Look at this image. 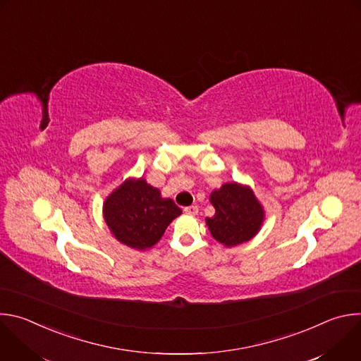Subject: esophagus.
Here are the masks:
<instances>
[{"mask_svg": "<svg viewBox=\"0 0 361 361\" xmlns=\"http://www.w3.org/2000/svg\"><path fill=\"white\" fill-rule=\"evenodd\" d=\"M184 213L191 214V216H195V214L198 213V207H197V205H188V207L184 209Z\"/></svg>", "mask_w": 361, "mask_h": 361, "instance_id": "34e87169", "label": "esophagus"}]
</instances>
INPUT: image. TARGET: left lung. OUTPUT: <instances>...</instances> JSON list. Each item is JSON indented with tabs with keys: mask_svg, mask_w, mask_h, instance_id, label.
<instances>
[{
	"mask_svg": "<svg viewBox=\"0 0 361 361\" xmlns=\"http://www.w3.org/2000/svg\"><path fill=\"white\" fill-rule=\"evenodd\" d=\"M216 214L205 219L212 235L226 247L250 241L260 231L264 209L252 190L238 183H226L210 195Z\"/></svg>",
	"mask_w": 361,
	"mask_h": 361,
	"instance_id": "1",
	"label": "left lung"
}]
</instances>
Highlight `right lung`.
Instances as JSON below:
<instances>
[{
    "instance_id": "right-lung-1",
    "label": "right lung",
    "mask_w": 361,
    "mask_h": 361,
    "mask_svg": "<svg viewBox=\"0 0 361 361\" xmlns=\"http://www.w3.org/2000/svg\"><path fill=\"white\" fill-rule=\"evenodd\" d=\"M102 213L120 243L142 251L160 241L181 209L144 178H130L106 198Z\"/></svg>"
}]
</instances>
